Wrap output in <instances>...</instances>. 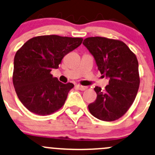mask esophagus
<instances>
[{"label":"esophagus","instance_id":"esophagus-1","mask_svg":"<svg viewBox=\"0 0 155 155\" xmlns=\"http://www.w3.org/2000/svg\"><path fill=\"white\" fill-rule=\"evenodd\" d=\"M76 87L78 88V89L80 90V91H85V90L87 89L86 87L82 86V85H80V84H77V85H76Z\"/></svg>","mask_w":155,"mask_h":155}]
</instances>
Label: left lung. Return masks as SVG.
<instances>
[{
  "label": "left lung",
  "mask_w": 155,
  "mask_h": 155,
  "mask_svg": "<svg viewBox=\"0 0 155 155\" xmlns=\"http://www.w3.org/2000/svg\"><path fill=\"white\" fill-rule=\"evenodd\" d=\"M83 44L94 57L101 74L109 78L104 91L97 86L94 88L97 98L88 105L90 113L104 121L118 120L137 96L140 85L137 57L118 40L92 37L84 39Z\"/></svg>",
  "instance_id": "8db88e82"
}]
</instances>
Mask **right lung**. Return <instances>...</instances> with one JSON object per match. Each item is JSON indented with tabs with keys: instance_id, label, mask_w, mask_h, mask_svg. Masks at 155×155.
Wrapping results in <instances>:
<instances>
[{
	"instance_id": "right-lung-1",
	"label": "right lung",
	"mask_w": 155,
	"mask_h": 155,
	"mask_svg": "<svg viewBox=\"0 0 155 155\" xmlns=\"http://www.w3.org/2000/svg\"><path fill=\"white\" fill-rule=\"evenodd\" d=\"M81 37L42 35L25 42L15 56L12 81L21 103L39 115L52 114L64 104L72 83L63 84L51 71L66 54L81 45Z\"/></svg>"
}]
</instances>
